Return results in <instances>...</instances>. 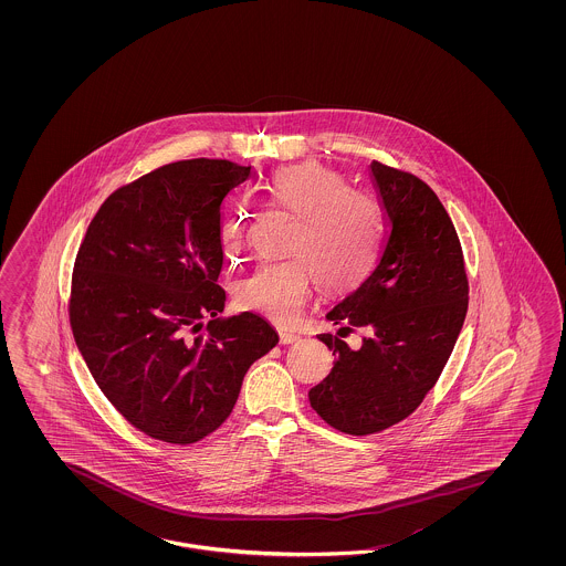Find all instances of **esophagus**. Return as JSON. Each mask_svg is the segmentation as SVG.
I'll return each instance as SVG.
<instances>
[{
  "label": "esophagus",
  "instance_id": "34e87169",
  "mask_svg": "<svg viewBox=\"0 0 566 566\" xmlns=\"http://www.w3.org/2000/svg\"><path fill=\"white\" fill-rule=\"evenodd\" d=\"M296 340H301V336H298V334H294V332H289V329H280V343L292 344L296 343Z\"/></svg>",
  "mask_w": 566,
  "mask_h": 566
}]
</instances>
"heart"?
<instances>
[{"instance_id":"1","label":"heart","mask_w":566,"mask_h":566,"mask_svg":"<svg viewBox=\"0 0 566 566\" xmlns=\"http://www.w3.org/2000/svg\"><path fill=\"white\" fill-rule=\"evenodd\" d=\"M258 199L294 216L282 261L261 263L240 280L234 301L242 311L291 324L307 305L315 277L332 294L355 291L376 265L386 209L374 190L350 187L343 171L315 161L286 166L259 185ZM249 234V216L222 222V247L237 259Z\"/></svg>"}]
</instances>
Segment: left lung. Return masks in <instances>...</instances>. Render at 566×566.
Returning a JSON list of instances; mask_svg holds the SVG:
<instances>
[{
    "mask_svg": "<svg viewBox=\"0 0 566 566\" xmlns=\"http://www.w3.org/2000/svg\"><path fill=\"white\" fill-rule=\"evenodd\" d=\"M386 209L374 272L327 313L342 336L363 328L353 352L334 334L319 340L338 357L308 400L327 426L371 436L407 419L436 386L463 327L469 280L463 247L438 195L411 171L369 166Z\"/></svg>",
    "mask_w": 566,
    "mask_h": 566,
    "instance_id": "left-lung-1",
    "label": "left lung"
}]
</instances>
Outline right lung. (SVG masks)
Here are the masks:
<instances>
[{
	"instance_id": "1",
	"label": "right lung",
	"mask_w": 566,
	"mask_h": 566,
	"mask_svg": "<svg viewBox=\"0 0 566 566\" xmlns=\"http://www.w3.org/2000/svg\"><path fill=\"white\" fill-rule=\"evenodd\" d=\"M251 176L228 159L166 164L114 190L78 247L74 340L105 398L154 440L189 446L213 433L249 367L277 344L255 313L216 319L223 201Z\"/></svg>"
}]
</instances>
